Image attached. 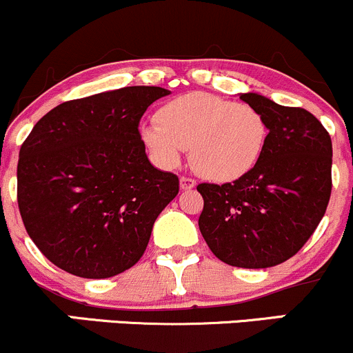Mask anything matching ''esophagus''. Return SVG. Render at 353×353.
Here are the masks:
<instances>
[{
  "mask_svg": "<svg viewBox=\"0 0 353 353\" xmlns=\"http://www.w3.org/2000/svg\"><path fill=\"white\" fill-rule=\"evenodd\" d=\"M179 183H181V189H183V191H191V189L196 188V181L191 179V177L183 176L179 179Z\"/></svg>",
  "mask_w": 353,
  "mask_h": 353,
  "instance_id": "obj_1",
  "label": "esophagus"
}]
</instances>
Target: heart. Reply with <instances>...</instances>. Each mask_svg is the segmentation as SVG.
<instances>
[{"instance_id":"b5f03b06","label":"heart","mask_w":353,"mask_h":353,"mask_svg":"<svg viewBox=\"0 0 353 353\" xmlns=\"http://www.w3.org/2000/svg\"><path fill=\"white\" fill-rule=\"evenodd\" d=\"M159 123H143L140 139L165 169H176L191 150L199 176L232 183L250 172L267 142L265 118L257 108L206 92H188L162 105Z\"/></svg>"}]
</instances>
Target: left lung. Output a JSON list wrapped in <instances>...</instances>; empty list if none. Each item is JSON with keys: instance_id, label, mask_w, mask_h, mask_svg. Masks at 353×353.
<instances>
[{"instance_id": "obj_1", "label": "left lung", "mask_w": 353, "mask_h": 353, "mask_svg": "<svg viewBox=\"0 0 353 353\" xmlns=\"http://www.w3.org/2000/svg\"><path fill=\"white\" fill-rule=\"evenodd\" d=\"M239 96L265 118V148L240 179L199 184L205 208L198 225L225 264L267 269L298 254L323 218L332 192V139L310 111L259 92Z\"/></svg>"}]
</instances>
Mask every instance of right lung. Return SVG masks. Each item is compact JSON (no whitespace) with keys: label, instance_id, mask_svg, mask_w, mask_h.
Here are the masks:
<instances>
[{"label":"right lung","instance_id":"add662e5","mask_svg":"<svg viewBox=\"0 0 353 353\" xmlns=\"http://www.w3.org/2000/svg\"><path fill=\"white\" fill-rule=\"evenodd\" d=\"M170 94L130 86L72 99L37 121L20 148L18 208L33 243L65 272L106 279L140 261L176 174L150 164L142 114Z\"/></svg>","mask_w":353,"mask_h":353}]
</instances>
